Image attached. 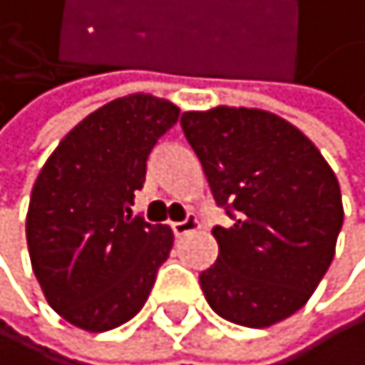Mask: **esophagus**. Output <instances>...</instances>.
I'll return each mask as SVG.
<instances>
[{"label":"esophagus","instance_id":"34e87169","mask_svg":"<svg viewBox=\"0 0 365 365\" xmlns=\"http://www.w3.org/2000/svg\"><path fill=\"white\" fill-rule=\"evenodd\" d=\"M197 227H199V220H197V215H192V213H187V217H185V220L171 225V230H173V235H175V237L190 235V232H194Z\"/></svg>","mask_w":365,"mask_h":365}]
</instances>
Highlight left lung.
<instances>
[{"label": "left lung", "mask_w": 365, "mask_h": 365, "mask_svg": "<svg viewBox=\"0 0 365 365\" xmlns=\"http://www.w3.org/2000/svg\"><path fill=\"white\" fill-rule=\"evenodd\" d=\"M197 152L230 227H213L217 260L199 274L215 314L267 328L295 314L335 255L342 197L314 143L286 119L255 108L185 112Z\"/></svg>", "instance_id": "obj_1"}]
</instances>
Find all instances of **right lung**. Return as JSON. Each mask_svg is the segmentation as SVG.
<instances>
[{"label": "right lung", "instance_id": "add662e5", "mask_svg": "<svg viewBox=\"0 0 365 365\" xmlns=\"http://www.w3.org/2000/svg\"><path fill=\"white\" fill-rule=\"evenodd\" d=\"M178 114L150 93L117 98L79 121L37 175L25 222L32 269L53 312L81 331L133 319L171 253V227L130 206Z\"/></svg>", "mask_w": 365, "mask_h": 365}]
</instances>
